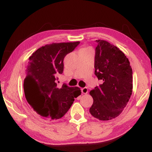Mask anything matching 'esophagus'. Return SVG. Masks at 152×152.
Returning a JSON list of instances; mask_svg holds the SVG:
<instances>
[{"label": "esophagus", "instance_id": "1", "mask_svg": "<svg viewBox=\"0 0 152 152\" xmlns=\"http://www.w3.org/2000/svg\"><path fill=\"white\" fill-rule=\"evenodd\" d=\"M81 91H82V93H84V94H86V93H88V88H87L86 87H84V88H81Z\"/></svg>", "mask_w": 152, "mask_h": 152}]
</instances>
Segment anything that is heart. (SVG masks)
I'll return each mask as SVG.
<instances>
[{
  "label": "heart",
  "mask_w": 152,
  "mask_h": 152,
  "mask_svg": "<svg viewBox=\"0 0 152 152\" xmlns=\"http://www.w3.org/2000/svg\"><path fill=\"white\" fill-rule=\"evenodd\" d=\"M85 49H87V48H85ZM83 50H84V49H83Z\"/></svg>",
  "instance_id": "b5f03b06"
}]
</instances>
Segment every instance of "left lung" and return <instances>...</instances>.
Masks as SVG:
<instances>
[{"mask_svg":"<svg viewBox=\"0 0 152 152\" xmlns=\"http://www.w3.org/2000/svg\"><path fill=\"white\" fill-rule=\"evenodd\" d=\"M95 75L102 84L90 91L93 103L89 111L100 120L118 117L132 94V69L120 50L104 40H96Z\"/></svg>","mask_w":152,"mask_h":152,"instance_id":"1","label":"left lung"}]
</instances>
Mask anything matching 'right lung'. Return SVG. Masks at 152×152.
<instances>
[{
	"label": "right lung",
	"instance_id": "1",
	"mask_svg": "<svg viewBox=\"0 0 152 152\" xmlns=\"http://www.w3.org/2000/svg\"><path fill=\"white\" fill-rule=\"evenodd\" d=\"M80 43L47 44L29 57L23 83L25 96L35 113L44 119H60L69 110L74 98L81 95L78 87L57 85V76L64 70V57Z\"/></svg>",
	"mask_w": 152,
	"mask_h": 152
}]
</instances>
